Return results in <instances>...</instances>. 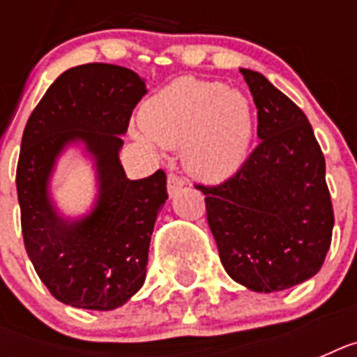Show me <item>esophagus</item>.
<instances>
[{
    "mask_svg": "<svg viewBox=\"0 0 357 357\" xmlns=\"http://www.w3.org/2000/svg\"><path fill=\"white\" fill-rule=\"evenodd\" d=\"M183 185H185L183 178H179V176H176V174H168V185H167L168 195L176 196L178 195V190L181 189Z\"/></svg>",
    "mask_w": 357,
    "mask_h": 357,
    "instance_id": "obj_1",
    "label": "esophagus"
}]
</instances>
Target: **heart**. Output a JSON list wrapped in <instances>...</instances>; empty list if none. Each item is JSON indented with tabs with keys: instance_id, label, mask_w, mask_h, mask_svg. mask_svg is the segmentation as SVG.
<instances>
[{
	"instance_id": "heart-1",
	"label": "heart",
	"mask_w": 357,
	"mask_h": 357,
	"mask_svg": "<svg viewBox=\"0 0 357 357\" xmlns=\"http://www.w3.org/2000/svg\"><path fill=\"white\" fill-rule=\"evenodd\" d=\"M140 120V142L170 150L183 146L185 170L206 183L231 178L248 159L254 140L248 98L213 81H174L144 103Z\"/></svg>"
}]
</instances>
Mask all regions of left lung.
Returning a JSON list of instances; mask_svg holds the SVG:
<instances>
[{
	"label": "left lung",
	"instance_id": "8db88e82",
	"mask_svg": "<svg viewBox=\"0 0 357 357\" xmlns=\"http://www.w3.org/2000/svg\"><path fill=\"white\" fill-rule=\"evenodd\" d=\"M257 107L259 146L228 181L196 185L231 280L276 293L310 280L330 250L326 162L307 116L265 75L241 68Z\"/></svg>",
	"mask_w": 357,
	"mask_h": 357
}]
</instances>
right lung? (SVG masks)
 I'll use <instances>...</instances> for the list:
<instances>
[{
  "label": "right lung",
  "mask_w": 357,
  "mask_h": 357,
  "mask_svg": "<svg viewBox=\"0 0 357 357\" xmlns=\"http://www.w3.org/2000/svg\"><path fill=\"white\" fill-rule=\"evenodd\" d=\"M146 81L116 64L91 63L59 75L31 113L22 137L16 190L31 263L66 305L111 311L146 280L148 250L167 195L157 170L129 179L120 150ZM77 145L97 172V200L83 218H66L51 198L58 157Z\"/></svg>",
  "instance_id": "1"
}]
</instances>
